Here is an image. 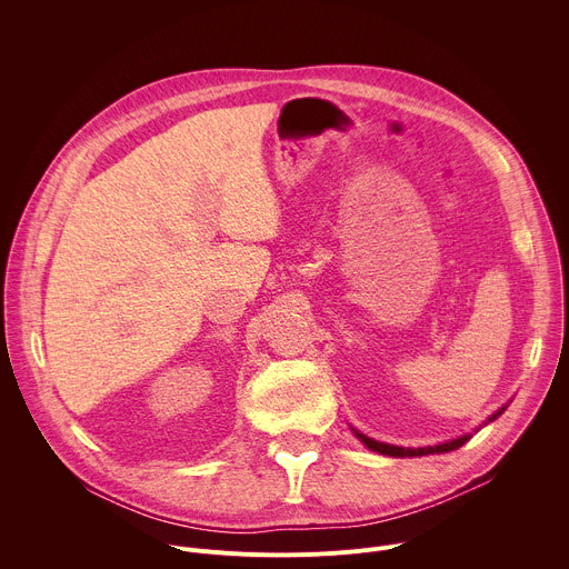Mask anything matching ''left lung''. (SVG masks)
I'll list each match as a JSON object with an SVG mask.
<instances>
[{
	"label": "left lung",
	"mask_w": 569,
	"mask_h": 569,
	"mask_svg": "<svg viewBox=\"0 0 569 569\" xmlns=\"http://www.w3.org/2000/svg\"><path fill=\"white\" fill-rule=\"evenodd\" d=\"M505 410H507V405H505V408H500L496 415H491L489 419H486V421H483V426L493 423V421H496ZM351 430H353V435L360 439V443H365L369 450L380 452V455H387V457H426V455H443V452H450V450L461 448V446L472 437V432H468V435H461V437H457V439H450V441H443V443H437V446H426V448H402V446H393V443L376 441V439H371V437H367V435L358 432L356 428H351ZM477 430H479V428H477ZM477 430H475V432H477Z\"/></svg>",
	"instance_id": "left-lung-1"
}]
</instances>
